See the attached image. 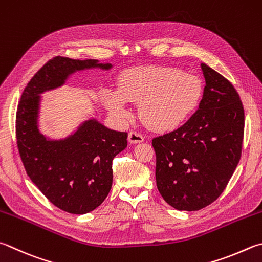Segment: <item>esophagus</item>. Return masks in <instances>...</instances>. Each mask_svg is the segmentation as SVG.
<instances>
[{
    "instance_id": "esophagus-1",
    "label": "esophagus",
    "mask_w": 262,
    "mask_h": 262,
    "mask_svg": "<svg viewBox=\"0 0 262 262\" xmlns=\"http://www.w3.org/2000/svg\"><path fill=\"white\" fill-rule=\"evenodd\" d=\"M128 141H129L130 143H133V144L141 143V142L144 141V137L142 136L140 133H137L135 130H132V132H129V134H128Z\"/></svg>"
}]
</instances>
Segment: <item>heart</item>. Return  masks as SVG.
I'll use <instances>...</instances> for the list:
<instances>
[{"label":"heart","instance_id":"1","mask_svg":"<svg viewBox=\"0 0 262 262\" xmlns=\"http://www.w3.org/2000/svg\"><path fill=\"white\" fill-rule=\"evenodd\" d=\"M203 95L201 80L178 69L140 66L123 72L118 92L106 90L103 103L113 116L128 119L127 102L141 103L140 116L157 132L178 128L196 110Z\"/></svg>","mask_w":262,"mask_h":262}]
</instances>
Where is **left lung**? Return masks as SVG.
I'll list each match as a JSON object with an SVG mask.
<instances>
[{"mask_svg":"<svg viewBox=\"0 0 262 262\" xmlns=\"http://www.w3.org/2000/svg\"><path fill=\"white\" fill-rule=\"evenodd\" d=\"M206 85L199 108L168 134L155 137L156 181L179 211H198L220 197L242 156L244 107L229 80L202 63Z\"/></svg>","mask_w":262,"mask_h":262,"instance_id":"left-lung-1","label":"left lung"}]
</instances>
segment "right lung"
Instances as JSON below:
<instances>
[{
  "label": "right lung",
  "mask_w": 262,
  "mask_h": 262,
  "mask_svg": "<svg viewBox=\"0 0 262 262\" xmlns=\"http://www.w3.org/2000/svg\"><path fill=\"white\" fill-rule=\"evenodd\" d=\"M93 66L110 69L111 64L54 57L27 83L17 107V146L27 175L51 204L71 214L88 213L106 198L112 160L127 146V133L90 120L68 140L47 141L36 126L39 94L64 83L74 71Z\"/></svg>",
  "instance_id": "right-lung-1"
}]
</instances>
